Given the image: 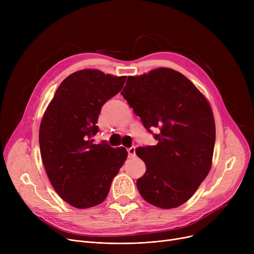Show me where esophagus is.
Segmentation results:
<instances>
[{"label":"esophagus","mask_w":254,"mask_h":254,"mask_svg":"<svg viewBox=\"0 0 254 254\" xmlns=\"http://www.w3.org/2000/svg\"><path fill=\"white\" fill-rule=\"evenodd\" d=\"M127 153H128V157H134L135 153H136V148L135 147H130L127 149Z\"/></svg>","instance_id":"34e87169"}]
</instances>
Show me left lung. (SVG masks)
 Masks as SVG:
<instances>
[{"instance_id":"left-lung-1","label":"left lung","mask_w":254,"mask_h":254,"mask_svg":"<svg viewBox=\"0 0 254 254\" xmlns=\"http://www.w3.org/2000/svg\"><path fill=\"white\" fill-rule=\"evenodd\" d=\"M157 144L139 147L146 166L137 189L149 204L173 209L193 195L209 174L215 144V122L210 103L181 73L158 68L128 76L122 91Z\"/></svg>"}]
</instances>
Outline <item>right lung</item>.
I'll return each instance as SVG.
<instances>
[{"instance_id":"1","label":"right lung","mask_w":254,"mask_h":254,"mask_svg":"<svg viewBox=\"0 0 254 254\" xmlns=\"http://www.w3.org/2000/svg\"><path fill=\"white\" fill-rule=\"evenodd\" d=\"M127 76L77 71L58 87L39 129L42 162L57 193L86 209L105 201L127 157L126 148L93 144L102 106L122 90Z\"/></svg>"}]
</instances>
